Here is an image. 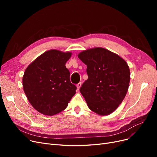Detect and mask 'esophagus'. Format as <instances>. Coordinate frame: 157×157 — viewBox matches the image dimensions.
Wrapping results in <instances>:
<instances>
[{
	"label": "esophagus",
	"instance_id": "obj_1",
	"mask_svg": "<svg viewBox=\"0 0 157 157\" xmlns=\"http://www.w3.org/2000/svg\"><path fill=\"white\" fill-rule=\"evenodd\" d=\"M81 85H82L81 82H79V83H78L77 84V88H78V90H79V89L80 88V87L81 86Z\"/></svg>",
	"mask_w": 157,
	"mask_h": 157
}]
</instances>
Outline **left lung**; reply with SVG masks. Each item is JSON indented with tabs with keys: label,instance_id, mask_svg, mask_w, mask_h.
I'll use <instances>...</instances> for the list:
<instances>
[{
	"label": "left lung",
	"instance_id": "left-lung-1",
	"mask_svg": "<svg viewBox=\"0 0 157 157\" xmlns=\"http://www.w3.org/2000/svg\"><path fill=\"white\" fill-rule=\"evenodd\" d=\"M87 65L88 78L80 88L88 108L100 115L113 113L128 91L130 69L127 62L106 49H87L78 55Z\"/></svg>",
	"mask_w": 157,
	"mask_h": 157
}]
</instances>
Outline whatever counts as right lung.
Wrapping results in <instances>:
<instances>
[{"mask_svg":"<svg viewBox=\"0 0 157 157\" xmlns=\"http://www.w3.org/2000/svg\"><path fill=\"white\" fill-rule=\"evenodd\" d=\"M71 53L51 49L31 63L25 71L23 87L29 101L39 113L48 116L64 110L76 94L65 63Z\"/></svg>","mask_w":157,"mask_h":157,"instance_id":"obj_1","label":"right lung"}]
</instances>
